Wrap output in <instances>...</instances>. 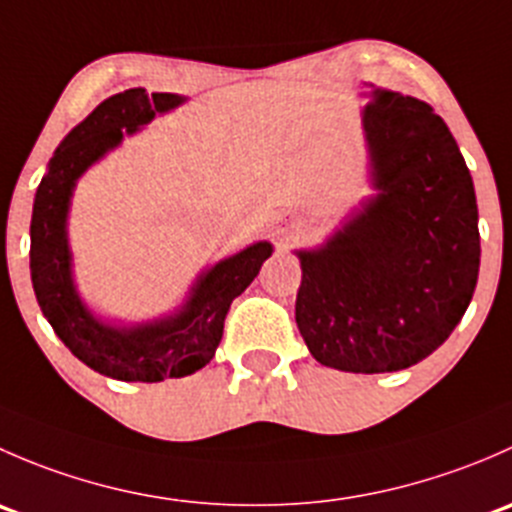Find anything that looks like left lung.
Masks as SVG:
<instances>
[{
	"mask_svg": "<svg viewBox=\"0 0 512 512\" xmlns=\"http://www.w3.org/2000/svg\"><path fill=\"white\" fill-rule=\"evenodd\" d=\"M364 108L379 193L319 250H297L294 304L314 359L354 374L409 369L471 304L480 267L468 165L428 103L374 89Z\"/></svg>",
	"mask_w": 512,
	"mask_h": 512,
	"instance_id": "8db88e82",
	"label": "left lung"
}]
</instances>
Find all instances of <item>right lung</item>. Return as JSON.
I'll return each mask as SVG.
<instances>
[{"mask_svg": "<svg viewBox=\"0 0 512 512\" xmlns=\"http://www.w3.org/2000/svg\"><path fill=\"white\" fill-rule=\"evenodd\" d=\"M178 94H148L128 89L98 103L94 111L61 141L49 170L41 178L32 213V285L41 312L56 337L76 359L103 376L118 381L180 379L195 374L215 356L227 309L272 255L270 242H255L237 255L220 260L198 277L180 312L138 327H113L94 317L81 302L71 277V250L66 218L74 185L98 158L136 133L156 113L180 106Z\"/></svg>", "mask_w": 512, "mask_h": 512, "instance_id": "add662e5", "label": "right lung"}]
</instances>
